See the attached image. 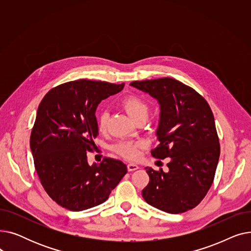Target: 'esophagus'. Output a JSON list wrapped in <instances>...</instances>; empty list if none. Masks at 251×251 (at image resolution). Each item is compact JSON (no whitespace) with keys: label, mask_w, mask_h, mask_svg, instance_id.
Segmentation results:
<instances>
[{"label":"esophagus","mask_w":251,"mask_h":251,"mask_svg":"<svg viewBox=\"0 0 251 251\" xmlns=\"http://www.w3.org/2000/svg\"><path fill=\"white\" fill-rule=\"evenodd\" d=\"M139 167L136 165V164H133V163H129L128 165H127V169H128V171H135V170H137Z\"/></svg>","instance_id":"1"}]
</instances>
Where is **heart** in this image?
I'll return each mask as SVG.
<instances>
[{
    "mask_svg": "<svg viewBox=\"0 0 251 251\" xmlns=\"http://www.w3.org/2000/svg\"><path fill=\"white\" fill-rule=\"evenodd\" d=\"M122 107L124 110L132 117L134 120L138 119L141 116H148L149 113V105L141 98L136 96H127L121 101ZM109 121V114L105 111H101L97 116V124L100 132H104L108 128ZM146 147L143 141H131V140H122L119 141L114 151L125 157L127 160L134 161L138 159L141 151Z\"/></svg>",
    "mask_w": 251,
    "mask_h": 251,
    "instance_id": "obj_1",
    "label": "heart"
}]
</instances>
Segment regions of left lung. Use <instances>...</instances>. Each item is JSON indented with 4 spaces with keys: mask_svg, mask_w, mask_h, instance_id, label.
Here are the masks:
<instances>
[{
    "mask_svg": "<svg viewBox=\"0 0 251 251\" xmlns=\"http://www.w3.org/2000/svg\"><path fill=\"white\" fill-rule=\"evenodd\" d=\"M159 100L157 144L151 155L164 160L169 172L146 168L150 182L141 194L149 204L169 214L192 209L212 186L220 156L214 114L202 96L173 78L133 81Z\"/></svg>",
    "mask_w": 251,
    "mask_h": 251,
    "instance_id": "1",
    "label": "left lung"
}]
</instances>
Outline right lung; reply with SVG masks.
I'll list each match as a JSON object with an SVG mask.
<instances>
[{
	"instance_id": "1",
	"label": "right lung",
	"mask_w": 251,
	"mask_h": 251,
	"mask_svg": "<svg viewBox=\"0 0 251 251\" xmlns=\"http://www.w3.org/2000/svg\"><path fill=\"white\" fill-rule=\"evenodd\" d=\"M124 85L80 79L51 88L39 103L30 150L44 189L62 207L79 212L104 202L127 173L121 161L89 166L86 155L99 135L98 104Z\"/></svg>"
}]
</instances>
